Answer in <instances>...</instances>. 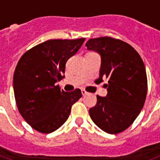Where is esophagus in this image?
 Returning a JSON list of instances; mask_svg holds the SVG:
<instances>
[{
	"mask_svg": "<svg viewBox=\"0 0 160 160\" xmlns=\"http://www.w3.org/2000/svg\"><path fill=\"white\" fill-rule=\"evenodd\" d=\"M81 92H82V94L84 95H86V94H88V92H86V91L84 90V89H82V90H81Z\"/></svg>",
	"mask_w": 160,
	"mask_h": 160,
	"instance_id": "34e87169",
	"label": "esophagus"
}]
</instances>
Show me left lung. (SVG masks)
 <instances>
[{"instance_id":"left-lung-1","label":"left lung","mask_w":160,"mask_h":160,"mask_svg":"<svg viewBox=\"0 0 160 160\" xmlns=\"http://www.w3.org/2000/svg\"><path fill=\"white\" fill-rule=\"evenodd\" d=\"M87 49L98 52L100 76L108 79L106 98L97 96L89 109L93 123L104 132H121L129 127L143 108L147 93V77L139 53L128 43L109 37L90 39Z\"/></svg>"}]
</instances>
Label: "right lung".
<instances>
[{
    "instance_id": "1",
    "label": "right lung",
    "mask_w": 160,
    "mask_h": 160,
    "mask_svg": "<svg viewBox=\"0 0 160 160\" xmlns=\"http://www.w3.org/2000/svg\"><path fill=\"white\" fill-rule=\"evenodd\" d=\"M84 41L49 40L20 58L13 78L16 105L25 121L38 132L50 133L59 128L82 97L79 88L65 92L55 83L64 78L66 62Z\"/></svg>"
}]
</instances>
